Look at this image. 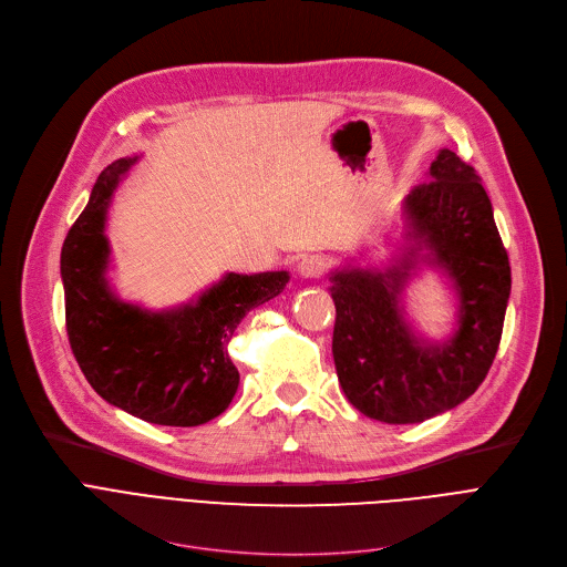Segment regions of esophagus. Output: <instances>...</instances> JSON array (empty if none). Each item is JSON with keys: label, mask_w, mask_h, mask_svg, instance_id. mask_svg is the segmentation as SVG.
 Masks as SVG:
<instances>
[{"label": "esophagus", "mask_w": 567, "mask_h": 567, "mask_svg": "<svg viewBox=\"0 0 567 567\" xmlns=\"http://www.w3.org/2000/svg\"><path fill=\"white\" fill-rule=\"evenodd\" d=\"M326 274V259L321 255H306L299 261V276L301 278H319Z\"/></svg>", "instance_id": "esophagus-1"}]
</instances>
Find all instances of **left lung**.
Segmentation results:
<instances>
[{
  "label": "left lung",
  "instance_id": "left-lung-1",
  "mask_svg": "<svg viewBox=\"0 0 567 567\" xmlns=\"http://www.w3.org/2000/svg\"><path fill=\"white\" fill-rule=\"evenodd\" d=\"M402 208L406 246L395 264L331 274L340 385L368 419L391 425L423 423L478 391L513 282L481 176L451 148H441ZM419 262L441 267L458 293V329L443 343L415 339L403 319L401 289Z\"/></svg>",
  "mask_w": 567,
  "mask_h": 567
}]
</instances>
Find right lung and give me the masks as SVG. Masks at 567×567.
Instances as JSON below:
<instances>
[{
  "label": "right lung",
  "mask_w": 567,
  "mask_h": 567,
  "mask_svg": "<svg viewBox=\"0 0 567 567\" xmlns=\"http://www.w3.org/2000/svg\"><path fill=\"white\" fill-rule=\"evenodd\" d=\"M135 158L107 165L66 234L62 282L75 361L110 404L154 425L195 427L220 415L238 389L227 342L257 306L276 299L287 271L227 274L195 303L152 312L118 301L107 285L105 220L112 195Z\"/></svg>",
  "instance_id": "add662e5"
}]
</instances>
